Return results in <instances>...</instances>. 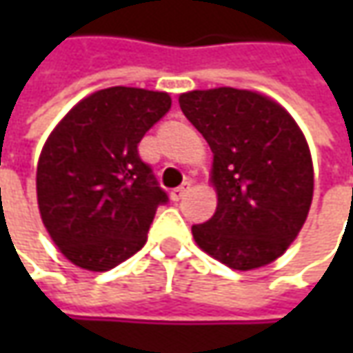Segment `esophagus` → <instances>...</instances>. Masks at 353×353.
<instances>
[{
    "instance_id": "obj_1",
    "label": "esophagus",
    "mask_w": 353,
    "mask_h": 353,
    "mask_svg": "<svg viewBox=\"0 0 353 353\" xmlns=\"http://www.w3.org/2000/svg\"><path fill=\"white\" fill-rule=\"evenodd\" d=\"M190 186H192V183H190V181H186V183L181 184L179 188H172V190H170V200L179 202V200H181V198H183L184 194L190 190Z\"/></svg>"
}]
</instances>
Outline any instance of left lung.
<instances>
[{
	"label": "left lung",
	"mask_w": 353,
	"mask_h": 353,
	"mask_svg": "<svg viewBox=\"0 0 353 353\" xmlns=\"http://www.w3.org/2000/svg\"><path fill=\"white\" fill-rule=\"evenodd\" d=\"M181 110L214 153L218 206L192 225L196 243L232 269L275 261L305 224L312 159L303 131L279 103L250 90L181 94Z\"/></svg>",
	"instance_id": "8db88e82"
}]
</instances>
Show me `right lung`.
<instances>
[{"label":"right lung","instance_id":"obj_1","mask_svg":"<svg viewBox=\"0 0 353 353\" xmlns=\"http://www.w3.org/2000/svg\"><path fill=\"white\" fill-rule=\"evenodd\" d=\"M169 110L167 92L114 86L76 103L50 133L37 167L39 210L78 267L110 271L145 245L169 196L137 145Z\"/></svg>","mask_w":353,"mask_h":353}]
</instances>
